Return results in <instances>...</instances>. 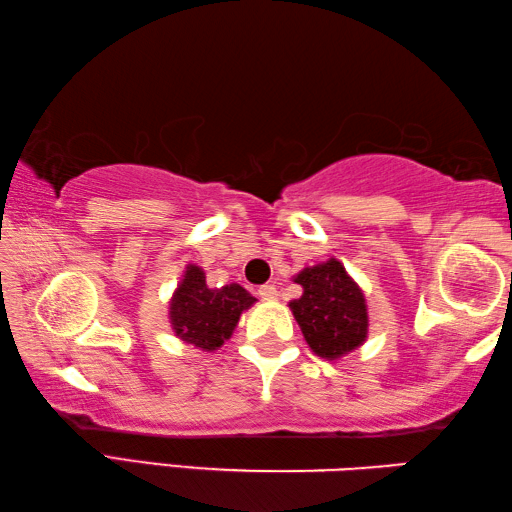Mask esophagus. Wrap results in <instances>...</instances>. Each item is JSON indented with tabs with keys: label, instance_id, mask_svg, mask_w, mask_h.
<instances>
[{
	"label": "esophagus",
	"instance_id": "esophagus-1",
	"mask_svg": "<svg viewBox=\"0 0 512 512\" xmlns=\"http://www.w3.org/2000/svg\"><path fill=\"white\" fill-rule=\"evenodd\" d=\"M258 297L263 301H274L276 299V288L274 285H263V288H258Z\"/></svg>",
	"mask_w": 512,
	"mask_h": 512
}]
</instances>
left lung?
Instances as JSON below:
<instances>
[{"label":"left lung","mask_w":512,"mask_h":512,"mask_svg":"<svg viewBox=\"0 0 512 512\" xmlns=\"http://www.w3.org/2000/svg\"><path fill=\"white\" fill-rule=\"evenodd\" d=\"M303 294L290 301V310L312 353L324 360H337L366 342L369 315L366 299L346 267L330 258L326 263L294 276Z\"/></svg>","instance_id":"1"}]
</instances>
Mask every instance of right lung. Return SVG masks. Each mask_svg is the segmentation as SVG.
<instances>
[{
	"instance_id": "right-lung-1",
	"label": "right lung",
	"mask_w": 512,
	"mask_h": 512,
	"mask_svg": "<svg viewBox=\"0 0 512 512\" xmlns=\"http://www.w3.org/2000/svg\"><path fill=\"white\" fill-rule=\"evenodd\" d=\"M254 301L238 283L209 288L202 267L186 265L182 281L170 299L168 315L182 342L202 351H218L236 330L242 312L254 306Z\"/></svg>"
}]
</instances>
